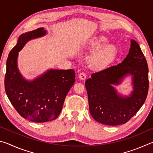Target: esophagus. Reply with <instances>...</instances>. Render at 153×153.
I'll use <instances>...</instances> for the list:
<instances>
[{
  "instance_id": "obj_1",
  "label": "esophagus",
  "mask_w": 153,
  "mask_h": 153,
  "mask_svg": "<svg viewBox=\"0 0 153 153\" xmlns=\"http://www.w3.org/2000/svg\"><path fill=\"white\" fill-rule=\"evenodd\" d=\"M79 78L80 79H82V80L85 79L86 78V74H85L84 72H81V73L79 74Z\"/></svg>"
}]
</instances>
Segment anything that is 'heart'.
<instances>
[{"instance_id":"heart-1","label":"heart","mask_w":153,"mask_h":153,"mask_svg":"<svg viewBox=\"0 0 153 153\" xmlns=\"http://www.w3.org/2000/svg\"><path fill=\"white\" fill-rule=\"evenodd\" d=\"M107 38L100 37L94 40L90 44L92 51H98L90 59V64L96 69H102L107 66L115 58L117 50L113 45H108Z\"/></svg>"}]
</instances>
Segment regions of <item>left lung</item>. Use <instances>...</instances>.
Returning <instances> with one entry per match:
<instances>
[{
	"label": "left lung",
	"mask_w": 153,
	"mask_h": 153,
	"mask_svg": "<svg viewBox=\"0 0 153 153\" xmlns=\"http://www.w3.org/2000/svg\"><path fill=\"white\" fill-rule=\"evenodd\" d=\"M133 76L134 91L130 97L117 94L112 86L126 74ZM90 113L94 120L108 126L128 122L146 100L149 91V69L139 45L131 40L129 53L121 63L93 73L85 82Z\"/></svg>",
	"instance_id": "obj_1"
}]
</instances>
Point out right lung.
<instances>
[{
	"instance_id": "add662e5",
	"label": "right lung",
	"mask_w": 153,
	"mask_h": 153,
	"mask_svg": "<svg viewBox=\"0 0 153 153\" xmlns=\"http://www.w3.org/2000/svg\"><path fill=\"white\" fill-rule=\"evenodd\" d=\"M46 34L43 27L20 35L7 60L4 88L10 102L19 115L36 123L55 120L61 113L66 95L75 83L74 69L48 71L33 82L21 76L17 66L18 52L28 40Z\"/></svg>"
}]
</instances>
